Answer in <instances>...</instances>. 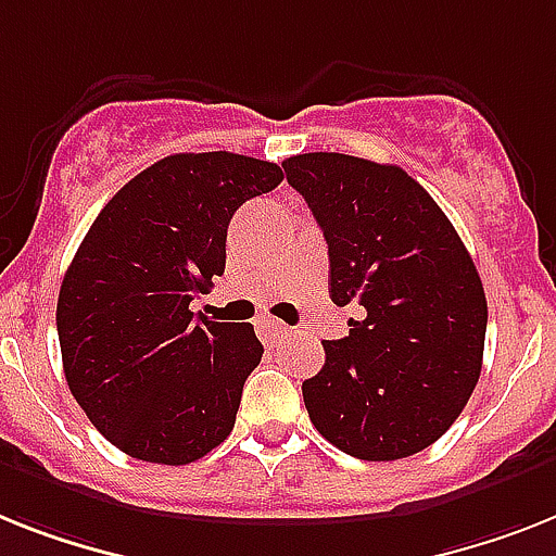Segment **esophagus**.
Listing matches in <instances>:
<instances>
[{
  "mask_svg": "<svg viewBox=\"0 0 556 556\" xmlns=\"http://www.w3.org/2000/svg\"><path fill=\"white\" fill-rule=\"evenodd\" d=\"M258 334L264 338V343H269V346H275V343H281V338H287L289 334V327L287 324H281L278 318H258Z\"/></svg>",
  "mask_w": 556,
  "mask_h": 556,
  "instance_id": "esophagus-1",
  "label": "esophagus"
}]
</instances>
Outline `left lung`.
<instances>
[{
    "instance_id": "1",
    "label": "left lung",
    "mask_w": 556,
    "mask_h": 556,
    "mask_svg": "<svg viewBox=\"0 0 556 556\" xmlns=\"http://www.w3.org/2000/svg\"><path fill=\"white\" fill-rule=\"evenodd\" d=\"M329 244V298L350 334L304 380L312 426L357 460H401L446 434L480 378L483 281L434 199L406 169L343 153L283 162Z\"/></svg>"
}]
</instances>
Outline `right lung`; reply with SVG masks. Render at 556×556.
Here are the masks:
<instances>
[{"instance_id": "1", "label": "right lung", "mask_w": 556, "mask_h": 556, "mask_svg": "<svg viewBox=\"0 0 556 556\" xmlns=\"http://www.w3.org/2000/svg\"><path fill=\"white\" fill-rule=\"evenodd\" d=\"M283 181L278 164L176 153L104 204L56 304L64 378L90 424L136 460L187 466L229 438L264 346L252 324L195 318L227 264L229 218Z\"/></svg>"}]
</instances>
